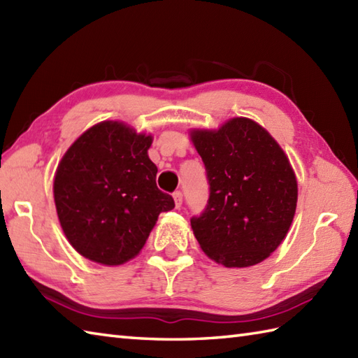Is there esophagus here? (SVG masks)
Instances as JSON below:
<instances>
[{"label": "esophagus", "mask_w": 358, "mask_h": 358, "mask_svg": "<svg viewBox=\"0 0 358 358\" xmlns=\"http://www.w3.org/2000/svg\"><path fill=\"white\" fill-rule=\"evenodd\" d=\"M173 201H175V208H181V204H183V194L180 191H175L173 192Z\"/></svg>", "instance_id": "1"}]
</instances>
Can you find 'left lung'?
Instances as JSON below:
<instances>
[{
  "label": "left lung",
  "instance_id": "obj_1",
  "mask_svg": "<svg viewBox=\"0 0 358 358\" xmlns=\"http://www.w3.org/2000/svg\"><path fill=\"white\" fill-rule=\"evenodd\" d=\"M209 183V200L191 218L196 241L226 268L262 263L285 240L295 215L296 178L291 163L255 121L237 117L218 129H194Z\"/></svg>",
  "mask_w": 358,
  "mask_h": 358
}]
</instances>
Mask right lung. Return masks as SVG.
Segmentation results:
<instances>
[{
  "instance_id": "1",
  "label": "right lung",
  "mask_w": 358,
  "mask_h": 358,
  "mask_svg": "<svg viewBox=\"0 0 358 358\" xmlns=\"http://www.w3.org/2000/svg\"><path fill=\"white\" fill-rule=\"evenodd\" d=\"M152 136L101 121L67 149L53 180L63 232L83 257L118 266L140 254L158 215L175 208L155 183Z\"/></svg>"
}]
</instances>
